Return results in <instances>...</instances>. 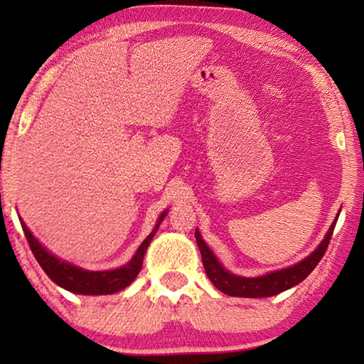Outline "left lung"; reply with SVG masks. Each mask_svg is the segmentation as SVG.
<instances>
[{"label":"left lung","instance_id":"obj_1","mask_svg":"<svg viewBox=\"0 0 364 364\" xmlns=\"http://www.w3.org/2000/svg\"><path fill=\"white\" fill-rule=\"evenodd\" d=\"M338 215L336 220L332 221L328 234L323 239V242L318 245L315 252H311L305 260L299 262L294 267H289L279 271H273L264 276H258V278H244V276L232 274L230 271H226L218 258L213 255V252L208 249V245L204 242V239L200 237L199 230H196V242L199 245L202 263H204V269L208 276V279L212 281V284L226 295L231 297H249V299H260V297H271V295H278L281 292L287 291L294 286H297L299 282L304 281L313 269L316 268V264L321 260L326 249H328L332 232L337 223Z\"/></svg>","mask_w":364,"mask_h":364}]
</instances>
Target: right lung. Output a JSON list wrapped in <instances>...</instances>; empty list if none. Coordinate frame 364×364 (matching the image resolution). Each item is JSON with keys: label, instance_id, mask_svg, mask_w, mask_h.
<instances>
[{"label": "right lung", "instance_id": "right-lung-1", "mask_svg": "<svg viewBox=\"0 0 364 364\" xmlns=\"http://www.w3.org/2000/svg\"><path fill=\"white\" fill-rule=\"evenodd\" d=\"M167 215L165 210L157 221L156 228H154L152 232L147 236L143 244L139 245L136 254L128 262L125 267L117 268V269H109V271H88L83 268H78L75 264L69 262L59 260L56 255H53L51 252H48L43 245L38 242V239L27 228V225L21 220L22 230L26 232L27 242L32 249L36 262L40 263L43 271L49 276V279L56 282L58 286L67 289L73 294H82V295H107V294H115L130 286L132 282L136 278L138 273L143 267V258L147 247L152 241L154 234L157 232L159 225L162 223V220Z\"/></svg>", "mask_w": 364, "mask_h": 364}]
</instances>
